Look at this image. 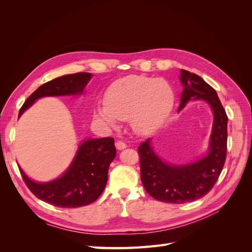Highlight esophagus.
Returning <instances> with one entry per match:
<instances>
[{"instance_id": "obj_1", "label": "esophagus", "mask_w": 252, "mask_h": 252, "mask_svg": "<svg viewBox=\"0 0 252 252\" xmlns=\"http://www.w3.org/2000/svg\"><path fill=\"white\" fill-rule=\"evenodd\" d=\"M116 147H117L118 150H123V149L126 148V144L124 142H122V141H117L116 142Z\"/></svg>"}]
</instances>
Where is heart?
Listing matches in <instances>:
<instances>
[{
    "label": "heart",
    "instance_id": "heart-1",
    "mask_svg": "<svg viewBox=\"0 0 252 252\" xmlns=\"http://www.w3.org/2000/svg\"><path fill=\"white\" fill-rule=\"evenodd\" d=\"M174 91L165 80L129 75L112 83L106 103L96 107V117L114 127L118 121H130L141 134L155 131L169 116L174 105Z\"/></svg>",
    "mask_w": 252,
    "mask_h": 252
}]
</instances>
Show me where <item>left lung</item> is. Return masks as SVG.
<instances>
[{
    "instance_id": "left-lung-1",
    "label": "left lung",
    "mask_w": 252,
    "mask_h": 252,
    "mask_svg": "<svg viewBox=\"0 0 252 252\" xmlns=\"http://www.w3.org/2000/svg\"><path fill=\"white\" fill-rule=\"evenodd\" d=\"M183 86L179 111L189 101H205L213 114L208 150L205 156L187 164H170L159 158L152 147L151 138L139 146L141 180L146 191L156 200L181 204L207 194L223 169L227 150L228 118L220 98L201 77L181 69Z\"/></svg>"
}]
</instances>
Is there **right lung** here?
<instances>
[{
  "instance_id": "add662e5",
  "label": "right lung",
  "mask_w": 252,
  "mask_h": 252,
  "mask_svg": "<svg viewBox=\"0 0 252 252\" xmlns=\"http://www.w3.org/2000/svg\"><path fill=\"white\" fill-rule=\"evenodd\" d=\"M93 74H66L43 84L23 104L19 118L30 106L45 96L81 95ZM117 151L112 138L88 139L80 143L71 164L56 180L35 182L19 166L26 186L37 199L57 207L77 208L89 205L101 195L108 180L109 165Z\"/></svg>"
}]
</instances>
